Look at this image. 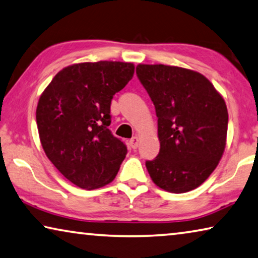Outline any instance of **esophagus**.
<instances>
[{"label": "esophagus", "mask_w": 258, "mask_h": 258, "mask_svg": "<svg viewBox=\"0 0 258 258\" xmlns=\"http://www.w3.org/2000/svg\"><path fill=\"white\" fill-rule=\"evenodd\" d=\"M130 145H131V147H132L133 149L138 148V146H139V138H138V137H133L132 139L130 140Z\"/></svg>", "instance_id": "esophagus-1"}]
</instances>
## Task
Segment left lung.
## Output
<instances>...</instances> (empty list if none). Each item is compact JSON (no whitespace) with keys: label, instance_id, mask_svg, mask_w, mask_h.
<instances>
[{"label":"left lung","instance_id":"1","mask_svg":"<svg viewBox=\"0 0 258 258\" xmlns=\"http://www.w3.org/2000/svg\"><path fill=\"white\" fill-rule=\"evenodd\" d=\"M137 76L157 117L160 152L146 167L153 182L172 194L198 187L225 151L227 106L205 76L166 64H138Z\"/></svg>","mask_w":258,"mask_h":258}]
</instances>
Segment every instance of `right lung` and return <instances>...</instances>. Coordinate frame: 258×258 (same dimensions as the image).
<instances>
[{
    "mask_svg": "<svg viewBox=\"0 0 258 258\" xmlns=\"http://www.w3.org/2000/svg\"><path fill=\"white\" fill-rule=\"evenodd\" d=\"M133 74L130 62L72 64L40 96L36 119L41 146L57 170L81 189L112 182L127 154L109 130L110 106Z\"/></svg>",
    "mask_w": 258,
    "mask_h": 258,
    "instance_id": "1",
    "label": "right lung"
}]
</instances>
